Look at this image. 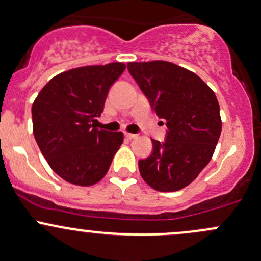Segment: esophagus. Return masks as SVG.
<instances>
[{
	"instance_id": "esophagus-1",
	"label": "esophagus",
	"mask_w": 261,
	"mask_h": 261,
	"mask_svg": "<svg viewBox=\"0 0 261 261\" xmlns=\"http://www.w3.org/2000/svg\"><path fill=\"white\" fill-rule=\"evenodd\" d=\"M124 136H125V138H128V139H134V138H137V134H133V133H125Z\"/></svg>"
}]
</instances>
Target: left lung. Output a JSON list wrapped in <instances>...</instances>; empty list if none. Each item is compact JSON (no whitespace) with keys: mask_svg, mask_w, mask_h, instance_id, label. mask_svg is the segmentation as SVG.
Listing matches in <instances>:
<instances>
[{"mask_svg":"<svg viewBox=\"0 0 261 261\" xmlns=\"http://www.w3.org/2000/svg\"><path fill=\"white\" fill-rule=\"evenodd\" d=\"M127 67L168 127L165 142L152 139L153 153L138 162L142 178L158 192L183 189L208 165L219 141L217 96L194 72L172 62H129Z\"/></svg>","mask_w":261,"mask_h":261,"instance_id":"8db88e82","label":"left lung"}]
</instances>
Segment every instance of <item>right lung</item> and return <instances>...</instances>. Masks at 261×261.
Here are the masks:
<instances>
[{"label":"right lung","instance_id":"add662e5","mask_svg":"<svg viewBox=\"0 0 261 261\" xmlns=\"http://www.w3.org/2000/svg\"><path fill=\"white\" fill-rule=\"evenodd\" d=\"M124 69V63L113 62L62 72L33 102L36 142L53 172L68 183H98L122 145V132L97 129L91 122L100 116L109 88Z\"/></svg>","mask_w":261,"mask_h":261}]
</instances>
